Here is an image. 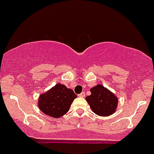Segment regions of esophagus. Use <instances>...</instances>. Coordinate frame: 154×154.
I'll return each instance as SVG.
<instances>
[{
	"instance_id": "34e87169",
	"label": "esophagus",
	"mask_w": 154,
	"mask_h": 154,
	"mask_svg": "<svg viewBox=\"0 0 154 154\" xmlns=\"http://www.w3.org/2000/svg\"><path fill=\"white\" fill-rule=\"evenodd\" d=\"M78 95H79V96H80V97H84V96H85V92H82L81 93L79 94Z\"/></svg>"
}]
</instances>
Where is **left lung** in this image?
Segmentation results:
<instances>
[{"label": "left lung", "instance_id": "obj_1", "mask_svg": "<svg viewBox=\"0 0 154 154\" xmlns=\"http://www.w3.org/2000/svg\"><path fill=\"white\" fill-rule=\"evenodd\" d=\"M91 95L86 100L92 111L101 117L114 113L117 106V98L101 85H97L90 89Z\"/></svg>", "mask_w": 154, "mask_h": 154}]
</instances>
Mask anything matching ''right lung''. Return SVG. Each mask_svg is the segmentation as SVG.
I'll use <instances>...</instances> for the list:
<instances>
[{
    "label": "right lung",
    "instance_id": "1",
    "mask_svg": "<svg viewBox=\"0 0 154 154\" xmlns=\"http://www.w3.org/2000/svg\"><path fill=\"white\" fill-rule=\"evenodd\" d=\"M77 95L65 85L56 84L44 94L40 95L38 106L45 114L53 118H59L69 110L71 103Z\"/></svg>",
    "mask_w": 154,
    "mask_h": 154
}]
</instances>
